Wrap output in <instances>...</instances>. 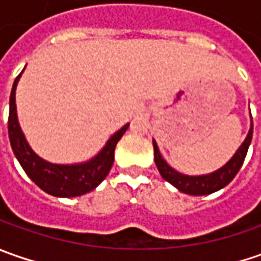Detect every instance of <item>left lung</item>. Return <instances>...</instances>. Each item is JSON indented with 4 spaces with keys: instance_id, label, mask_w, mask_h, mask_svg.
I'll return each instance as SVG.
<instances>
[{
    "instance_id": "obj_1",
    "label": "left lung",
    "mask_w": 261,
    "mask_h": 261,
    "mask_svg": "<svg viewBox=\"0 0 261 261\" xmlns=\"http://www.w3.org/2000/svg\"><path fill=\"white\" fill-rule=\"evenodd\" d=\"M251 138H253V125L250 127V132L247 135L246 141L243 142V145L238 148L236 155L232 156L225 166L222 167V168H219V170H216L215 173H212V174L196 175V177L180 174L175 170H173L163 160V156H161L160 151H158L156 142L154 141V160H155V166L158 168V171H160V174L163 175V178L166 181H168V183L175 186L180 192L195 196L211 195V193H214L216 190L225 187L228 183L232 181V178L240 171V168H241L244 160H246L247 151H248V146H250V142H251Z\"/></svg>"
}]
</instances>
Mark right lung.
<instances>
[{
    "label": "right lung",
    "mask_w": 261,
    "mask_h": 261,
    "mask_svg": "<svg viewBox=\"0 0 261 261\" xmlns=\"http://www.w3.org/2000/svg\"><path fill=\"white\" fill-rule=\"evenodd\" d=\"M21 75V74H20ZM20 75L15 78L11 95H10V113H8V136L20 166L43 192L58 197H74L86 195L94 190L109 174L115 161V148L119 139L123 136L129 123L112 136L101 152L93 160L76 166H58L43 161L32 151L25 142V138L20 129L15 110V87Z\"/></svg>",
    "instance_id": "add662e5"
}]
</instances>
